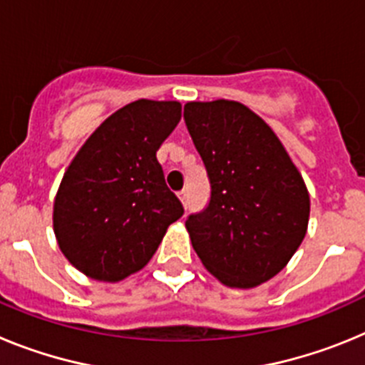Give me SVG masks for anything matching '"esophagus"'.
Instances as JSON below:
<instances>
[{"label":"esophagus","instance_id":"1","mask_svg":"<svg viewBox=\"0 0 365 365\" xmlns=\"http://www.w3.org/2000/svg\"><path fill=\"white\" fill-rule=\"evenodd\" d=\"M179 199L180 202H182V206H188V192H186V190H182V192L179 193Z\"/></svg>","mask_w":365,"mask_h":365}]
</instances>
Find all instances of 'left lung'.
<instances>
[{
  "label": "left lung",
  "mask_w": 365,
  "mask_h": 365,
  "mask_svg": "<svg viewBox=\"0 0 365 365\" xmlns=\"http://www.w3.org/2000/svg\"><path fill=\"white\" fill-rule=\"evenodd\" d=\"M185 120L210 179V202L186 230L222 285L252 289L291 261L307 234V186L278 135L235 100L188 102Z\"/></svg>",
  "instance_id": "1"
}]
</instances>
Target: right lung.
Segmentation results:
<instances>
[{"instance_id":"1","label":"right lung","mask_w":365,"mask_h":365,"mask_svg":"<svg viewBox=\"0 0 365 365\" xmlns=\"http://www.w3.org/2000/svg\"><path fill=\"white\" fill-rule=\"evenodd\" d=\"M179 120L177 100H135L106 118L67 166L53 228L63 256L87 278L115 283L144 269L185 214L157 160Z\"/></svg>"}]
</instances>
